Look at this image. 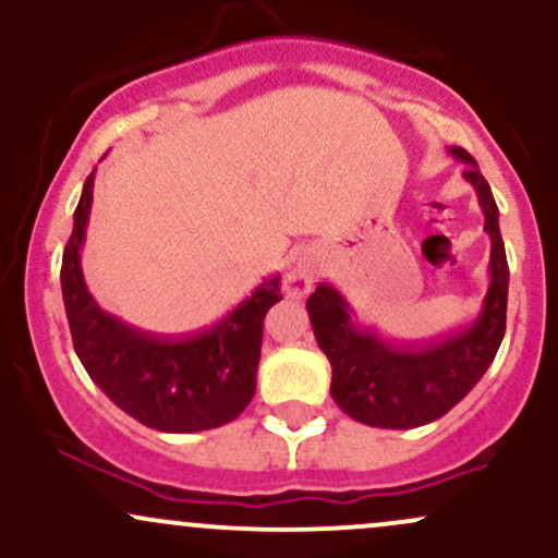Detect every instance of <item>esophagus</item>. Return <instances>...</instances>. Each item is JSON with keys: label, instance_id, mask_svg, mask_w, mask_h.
Here are the masks:
<instances>
[{"label": "esophagus", "instance_id": "obj_1", "mask_svg": "<svg viewBox=\"0 0 558 558\" xmlns=\"http://www.w3.org/2000/svg\"><path fill=\"white\" fill-rule=\"evenodd\" d=\"M317 280L315 267L306 257H296L283 272V291L288 299H304L312 291V283Z\"/></svg>", "mask_w": 558, "mask_h": 558}]
</instances>
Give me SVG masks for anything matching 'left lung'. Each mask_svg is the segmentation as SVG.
Instances as JSON below:
<instances>
[{
	"mask_svg": "<svg viewBox=\"0 0 558 558\" xmlns=\"http://www.w3.org/2000/svg\"><path fill=\"white\" fill-rule=\"evenodd\" d=\"M451 155L466 165L464 178L475 185L490 235V286L475 323L444 341L403 349L354 325L349 304L332 286L319 283L306 299L312 330L332 367V401L362 425L407 430L444 417L477 386L504 341L509 265L496 198L470 151L451 146Z\"/></svg>",
	"mask_w": 558,
	"mask_h": 558,
	"instance_id": "obj_1",
	"label": "left lung"
}]
</instances>
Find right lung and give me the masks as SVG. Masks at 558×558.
<instances>
[{
    "label": "right lung",
    "instance_id": "right-lung-1",
    "mask_svg": "<svg viewBox=\"0 0 558 558\" xmlns=\"http://www.w3.org/2000/svg\"><path fill=\"white\" fill-rule=\"evenodd\" d=\"M92 202L94 172L83 183L60 270L70 336L88 377L125 414L155 430L198 433L228 425L257 390L265 315L283 299L280 275L194 336L144 332L101 310L83 280L81 246Z\"/></svg>",
    "mask_w": 558,
    "mask_h": 558
}]
</instances>
